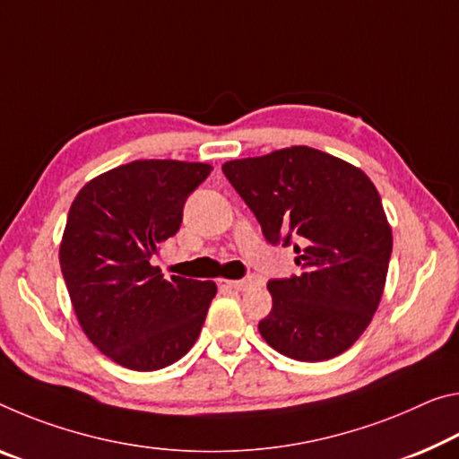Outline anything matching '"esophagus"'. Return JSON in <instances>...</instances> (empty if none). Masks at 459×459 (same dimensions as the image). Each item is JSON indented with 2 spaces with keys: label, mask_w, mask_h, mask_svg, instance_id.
Segmentation results:
<instances>
[{
  "label": "esophagus",
  "mask_w": 459,
  "mask_h": 459,
  "mask_svg": "<svg viewBox=\"0 0 459 459\" xmlns=\"http://www.w3.org/2000/svg\"><path fill=\"white\" fill-rule=\"evenodd\" d=\"M224 283L230 286L232 290H237V292H245V290H249L255 281L253 280H224Z\"/></svg>",
  "instance_id": "34e87169"
}]
</instances>
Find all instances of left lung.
<instances>
[{
    "mask_svg": "<svg viewBox=\"0 0 459 459\" xmlns=\"http://www.w3.org/2000/svg\"><path fill=\"white\" fill-rule=\"evenodd\" d=\"M222 173L265 241L294 245L302 269L267 281L273 307L259 321L261 337L298 361L347 351L372 321L390 264L392 229L376 186L358 167L310 147L237 159Z\"/></svg>",
    "mask_w": 459,
    "mask_h": 459,
    "instance_id": "8db88e82",
    "label": "left lung"
}]
</instances>
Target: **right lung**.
<instances>
[{"mask_svg":"<svg viewBox=\"0 0 459 459\" xmlns=\"http://www.w3.org/2000/svg\"><path fill=\"white\" fill-rule=\"evenodd\" d=\"M206 163L149 159L101 173L73 200L59 261L87 339L136 372L176 363L194 347L216 296L214 281L151 265L176 235L184 204L210 176Z\"/></svg>","mask_w":459,"mask_h":459,"instance_id":"add662e5","label":"right lung"}]
</instances>
